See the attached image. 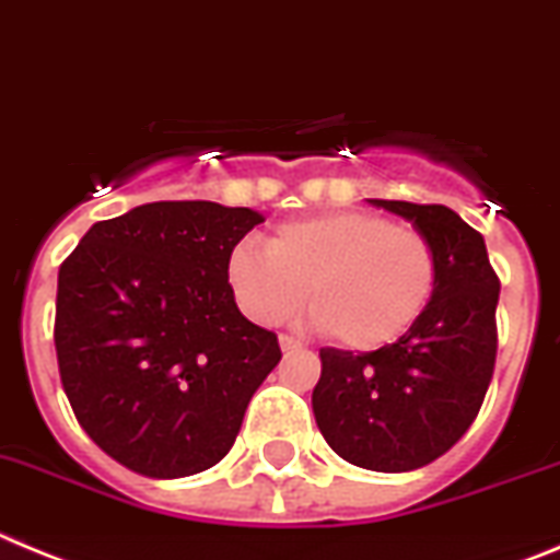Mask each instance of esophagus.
<instances>
[{
	"mask_svg": "<svg viewBox=\"0 0 560 560\" xmlns=\"http://www.w3.org/2000/svg\"><path fill=\"white\" fill-rule=\"evenodd\" d=\"M279 346H281V351H295V349H301V340H295V337H290V335H281Z\"/></svg>",
	"mask_w": 560,
	"mask_h": 560,
	"instance_id": "34e87169",
	"label": "esophagus"
}]
</instances>
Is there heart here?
Here are the masks:
<instances>
[{
    "instance_id": "obj_1",
    "label": "heart",
    "mask_w": 560,
    "mask_h": 560,
    "mask_svg": "<svg viewBox=\"0 0 560 560\" xmlns=\"http://www.w3.org/2000/svg\"><path fill=\"white\" fill-rule=\"evenodd\" d=\"M225 281L240 310L261 326L299 315L310 292L315 324L331 340L374 351L407 335L424 315L438 265L418 231L368 211H326L281 223L268 248L236 245Z\"/></svg>"
}]
</instances>
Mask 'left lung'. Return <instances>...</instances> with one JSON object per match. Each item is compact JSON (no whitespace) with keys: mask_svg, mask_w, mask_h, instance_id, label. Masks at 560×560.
Listing matches in <instances>:
<instances>
[{"mask_svg":"<svg viewBox=\"0 0 560 560\" xmlns=\"http://www.w3.org/2000/svg\"><path fill=\"white\" fill-rule=\"evenodd\" d=\"M432 245L438 284L407 335L376 351L320 349L317 430L351 466L399 475L450 452L480 412L497 360L500 279L486 240L446 206L368 200Z\"/></svg>","mask_w":560,"mask_h":560,"instance_id":"obj_1","label":"left lung"}]
</instances>
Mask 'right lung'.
<instances>
[{"label":"right lung","mask_w":560,"mask_h":560,"mask_svg":"<svg viewBox=\"0 0 560 560\" xmlns=\"http://www.w3.org/2000/svg\"><path fill=\"white\" fill-rule=\"evenodd\" d=\"M265 214L159 200L85 231L58 273L60 382L105 455L175 480L223 460L256 387L279 365L225 281L236 243Z\"/></svg>","instance_id":"obj_1"}]
</instances>
